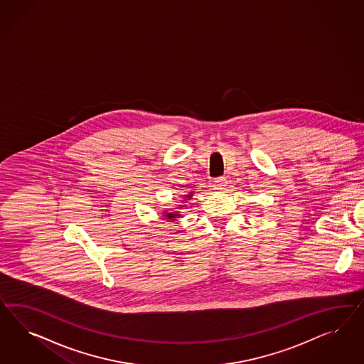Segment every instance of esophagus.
<instances>
[{"label": "esophagus", "instance_id": "1", "mask_svg": "<svg viewBox=\"0 0 364 364\" xmlns=\"http://www.w3.org/2000/svg\"><path fill=\"white\" fill-rule=\"evenodd\" d=\"M227 178L225 177H218L215 181H213V188L215 189H218V191H221V189H225L227 187Z\"/></svg>", "mask_w": 364, "mask_h": 364}]
</instances>
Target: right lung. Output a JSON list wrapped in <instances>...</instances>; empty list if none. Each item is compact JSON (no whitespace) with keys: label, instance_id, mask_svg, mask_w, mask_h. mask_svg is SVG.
<instances>
[{"label":"right lung","instance_id":"add662e5","mask_svg":"<svg viewBox=\"0 0 364 364\" xmlns=\"http://www.w3.org/2000/svg\"><path fill=\"white\" fill-rule=\"evenodd\" d=\"M184 198H184V201H186V200H189V198H192V192H191L189 195H186ZM178 207H180V208H183V207H186V205H178ZM163 213H164L163 216L166 218V220L169 219V220L175 221L180 218V213H178V212H166V210H164Z\"/></svg>","mask_w":364,"mask_h":364}]
</instances>
